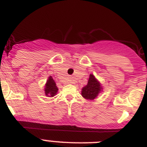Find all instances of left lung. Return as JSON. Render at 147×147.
Segmentation results:
<instances>
[{"mask_svg": "<svg viewBox=\"0 0 147 147\" xmlns=\"http://www.w3.org/2000/svg\"><path fill=\"white\" fill-rule=\"evenodd\" d=\"M103 92V86L100 82L95 77L93 74H90L89 76L88 84L82 89V96L87 100L95 99L99 93Z\"/></svg>", "mask_w": 147, "mask_h": 147, "instance_id": "8db88e82", "label": "left lung"}]
</instances>
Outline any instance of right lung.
Here are the masks:
<instances>
[{"mask_svg": "<svg viewBox=\"0 0 147 147\" xmlns=\"http://www.w3.org/2000/svg\"><path fill=\"white\" fill-rule=\"evenodd\" d=\"M58 90L59 89L56 85L55 81L54 80L52 76H49L45 86H44V91H45V96L48 97L54 96L55 95L57 94Z\"/></svg>", "mask_w": 147, "mask_h": 147, "instance_id": "1", "label": "right lung"}]
</instances>
